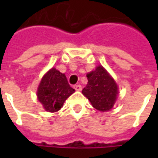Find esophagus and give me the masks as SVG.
<instances>
[{"mask_svg": "<svg viewBox=\"0 0 158 158\" xmlns=\"http://www.w3.org/2000/svg\"><path fill=\"white\" fill-rule=\"evenodd\" d=\"M74 89H75L76 90H78V91H80V90L82 89V86L80 85H74Z\"/></svg>", "mask_w": 158, "mask_h": 158, "instance_id": "esophagus-1", "label": "esophagus"}]
</instances>
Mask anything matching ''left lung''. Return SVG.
I'll use <instances>...</instances> for the list:
<instances>
[{
    "label": "left lung",
    "instance_id": "obj_1",
    "mask_svg": "<svg viewBox=\"0 0 158 158\" xmlns=\"http://www.w3.org/2000/svg\"><path fill=\"white\" fill-rule=\"evenodd\" d=\"M88 84L82 93L87 97L93 107L101 112L113 108L118 94V88L114 79L102 66L87 73Z\"/></svg>",
    "mask_w": 158,
    "mask_h": 158
}]
</instances>
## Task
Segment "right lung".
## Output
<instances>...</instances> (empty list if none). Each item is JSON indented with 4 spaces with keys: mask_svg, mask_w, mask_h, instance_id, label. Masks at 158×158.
<instances>
[{
    "mask_svg": "<svg viewBox=\"0 0 158 158\" xmlns=\"http://www.w3.org/2000/svg\"><path fill=\"white\" fill-rule=\"evenodd\" d=\"M74 91L65 74L52 68L43 76L37 89V97L45 111L55 113L62 108L66 99Z\"/></svg>",
    "mask_w": 158,
    "mask_h": 158,
    "instance_id": "1",
    "label": "right lung"
}]
</instances>
